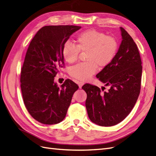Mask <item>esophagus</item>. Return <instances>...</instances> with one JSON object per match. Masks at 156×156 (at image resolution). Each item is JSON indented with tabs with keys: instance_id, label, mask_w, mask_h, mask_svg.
I'll return each mask as SVG.
<instances>
[{
	"instance_id": "esophagus-1",
	"label": "esophagus",
	"mask_w": 156,
	"mask_h": 156,
	"mask_svg": "<svg viewBox=\"0 0 156 156\" xmlns=\"http://www.w3.org/2000/svg\"><path fill=\"white\" fill-rule=\"evenodd\" d=\"M83 84H84V83H83V82H81V81L78 82V85H79V88H82V87H83Z\"/></svg>"
}]
</instances>
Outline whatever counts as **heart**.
Listing matches in <instances>:
<instances>
[{
  "mask_svg": "<svg viewBox=\"0 0 156 156\" xmlns=\"http://www.w3.org/2000/svg\"><path fill=\"white\" fill-rule=\"evenodd\" d=\"M119 50V43L115 37L107 36L95 29L84 31L75 39V46L66 43L62 48V56L68 64L78 60L79 52L87 53L86 63L79 64L70 69L73 78L85 81L96 72L97 68L107 67L114 60Z\"/></svg>",
  "mask_w": 156,
  "mask_h": 156,
  "instance_id": "heart-1",
  "label": "heart"
}]
</instances>
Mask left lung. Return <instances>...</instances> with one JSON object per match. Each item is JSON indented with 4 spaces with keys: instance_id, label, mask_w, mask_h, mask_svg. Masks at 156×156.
I'll return each mask as SVG.
<instances>
[{
    "instance_id": "8db88e82",
    "label": "left lung",
    "mask_w": 156,
    "mask_h": 156,
    "mask_svg": "<svg viewBox=\"0 0 156 156\" xmlns=\"http://www.w3.org/2000/svg\"><path fill=\"white\" fill-rule=\"evenodd\" d=\"M122 42L115 58L96 75L108 91L85 84L82 88L87 94L85 105L90 120L101 126L120 123L133 109L140 94L142 62L131 36L120 27ZM104 90L105 87H102Z\"/></svg>"
}]
</instances>
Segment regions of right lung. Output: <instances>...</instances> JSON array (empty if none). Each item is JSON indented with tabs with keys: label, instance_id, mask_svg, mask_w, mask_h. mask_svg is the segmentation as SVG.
<instances>
[{
	"label": "right lung",
	"instance_id": "obj_1",
	"mask_svg": "<svg viewBox=\"0 0 156 156\" xmlns=\"http://www.w3.org/2000/svg\"><path fill=\"white\" fill-rule=\"evenodd\" d=\"M74 25L45 26L30 41L21 72L24 104L30 115L44 124H56L66 115L74 92L79 87L66 79L60 88L54 82L64 64L62 48L73 33Z\"/></svg>",
	"mask_w": 156,
	"mask_h": 156
}]
</instances>
